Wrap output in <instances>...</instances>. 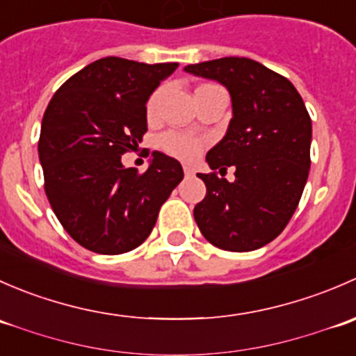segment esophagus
Segmentation results:
<instances>
[{"label": "esophagus", "mask_w": 356, "mask_h": 356, "mask_svg": "<svg viewBox=\"0 0 356 356\" xmlns=\"http://www.w3.org/2000/svg\"><path fill=\"white\" fill-rule=\"evenodd\" d=\"M184 174H186V177H195L196 172H195V168H191V167H188V165H186Z\"/></svg>", "instance_id": "esophagus-1"}]
</instances>
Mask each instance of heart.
Instances as JSON below:
<instances>
[{
	"mask_svg": "<svg viewBox=\"0 0 356 356\" xmlns=\"http://www.w3.org/2000/svg\"><path fill=\"white\" fill-rule=\"evenodd\" d=\"M158 103V92L149 98L148 102V113L152 115L156 108ZM161 148L168 153V155L181 158V160H193L200 155L201 152V141L193 138V136L181 134V132H168L161 138Z\"/></svg>",
	"mask_w": 356,
	"mask_h": 356,
	"instance_id": "b5f03b06",
	"label": "heart"
}]
</instances>
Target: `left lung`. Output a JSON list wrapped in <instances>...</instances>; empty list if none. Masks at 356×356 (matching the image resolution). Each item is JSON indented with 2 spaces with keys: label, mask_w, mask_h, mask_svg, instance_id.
Here are the masks:
<instances>
[{
  "label": "left lung",
  "mask_w": 356,
  "mask_h": 356,
  "mask_svg": "<svg viewBox=\"0 0 356 356\" xmlns=\"http://www.w3.org/2000/svg\"><path fill=\"white\" fill-rule=\"evenodd\" d=\"M217 81L231 96L232 118L224 138L207 153L211 170L198 174L207 196L195 220L211 245L253 251L274 241L293 217L310 170L312 120L300 92L282 75L250 58L227 56L184 67Z\"/></svg>",
  "instance_id": "1"
}]
</instances>
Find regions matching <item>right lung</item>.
<instances>
[{"label": "right lung", "mask_w": 356, "mask_h": 356, "mask_svg": "<svg viewBox=\"0 0 356 356\" xmlns=\"http://www.w3.org/2000/svg\"><path fill=\"white\" fill-rule=\"evenodd\" d=\"M177 67L96 60L72 75L44 111L38 149L46 196L63 229L95 253H127L145 243L184 177L181 163L160 152L145 174L122 165L148 131L149 96Z\"/></svg>", "instance_id": "add662e5"}]
</instances>
